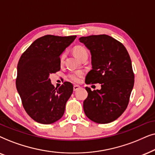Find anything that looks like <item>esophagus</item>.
<instances>
[{"label":"esophagus","instance_id":"1","mask_svg":"<svg viewBox=\"0 0 155 155\" xmlns=\"http://www.w3.org/2000/svg\"><path fill=\"white\" fill-rule=\"evenodd\" d=\"M79 88H80V86L79 85H74V91H76L79 89Z\"/></svg>","mask_w":155,"mask_h":155}]
</instances>
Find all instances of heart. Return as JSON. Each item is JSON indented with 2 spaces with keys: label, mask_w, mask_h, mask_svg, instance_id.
Instances as JSON below:
<instances>
[{
  "label": "heart",
  "mask_w": 155,
  "mask_h": 155,
  "mask_svg": "<svg viewBox=\"0 0 155 155\" xmlns=\"http://www.w3.org/2000/svg\"><path fill=\"white\" fill-rule=\"evenodd\" d=\"M74 55L77 57L79 59H81L82 57L84 56H88V51L86 50L85 47L82 46H76L74 48ZM65 57V54L63 53L60 57V61L61 63L63 62L64 59ZM84 75V72L82 71H77L73 73L69 74L68 75V78L73 82H79L80 80V78H81Z\"/></svg>",
  "instance_id": "obj_1"
}]
</instances>
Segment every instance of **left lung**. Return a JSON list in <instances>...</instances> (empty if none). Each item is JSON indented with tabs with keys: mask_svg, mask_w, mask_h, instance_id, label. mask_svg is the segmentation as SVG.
Listing matches in <instances>:
<instances>
[{
	"mask_svg": "<svg viewBox=\"0 0 155 155\" xmlns=\"http://www.w3.org/2000/svg\"><path fill=\"white\" fill-rule=\"evenodd\" d=\"M80 42L90 50L92 69L87 84H101L100 90L86 87L84 101L86 116L95 123L113 122L127 108L134 86V73L127 49L122 43L107 35L81 37Z\"/></svg>",
	"mask_w": 155,
	"mask_h": 155,
	"instance_id": "left-lung-1",
	"label": "left lung"
}]
</instances>
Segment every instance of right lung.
Returning a JSON list of instances; mask_svg holds the SVG:
<instances>
[{"mask_svg": "<svg viewBox=\"0 0 155 155\" xmlns=\"http://www.w3.org/2000/svg\"><path fill=\"white\" fill-rule=\"evenodd\" d=\"M76 38L51 35L41 37L20 57L16 88L25 110L36 122L51 124L64 113L73 85L67 81L55 88L49 77L60 70V55Z\"/></svg>", "mask_w": 155, "mask_h": 155, "instance_id": "add662e5", "label": "right lung"}]
</instances>
